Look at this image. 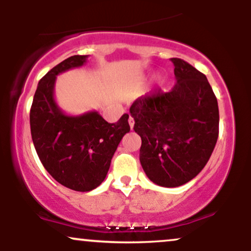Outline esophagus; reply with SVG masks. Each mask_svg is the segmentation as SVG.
<instances>
[{
	"instance_id": "1",
	"label": "esophagus",
	"mask_w": 251,
	"mask_h": 251,
	"mask_svg": "<svg viewBox=\"0 0 251 251\" xmlns=\"http://www.w3.org/2000/svg\"><path fill=\"white\" fill-rule=\"evenodd\" d=\"M128 124H129V127H131V129L133 128V126H134V119L132 117H129L128 118Z\"/></svg>"
}]
</instances>
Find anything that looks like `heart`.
I'll use <instances>...</instances> for the list:
<instances>
[{
	"instance_id": "obj_1",
	"label": "heart",
	"mask_w": 251,
	"mask_h": 251,
	"mask_svg": "<svg viewBox=\"0 0 251 251\" xmlns=\"http://www.w3.org/2000/svg\"><path fill=\"white\" fill-rule=\"evenodd\" d=\"M165 85H166V79L164 76H159L158 77V81H157V86L159 88H164L165 87Z\"/></svg>"
}]
</instances>
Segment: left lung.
I'll list each match as a JSON object with an SVG mask.
<instances>
[{
	"instance_id": "left-lung-1",
	"label": "left lung",
	"mask_w": 251,
	"mask_h": 251,
	"mask_svg": "<svg viewBox=\"0 0 251 251\" xmlns=\"http://www.w3.org/2000/svg\"><path fill=\"white\" fill-rule=\"evenodd\" d=\"M176 85L168 93L138 98L129 107L142 138L139 159L150 180L176 188L206 165L218 138L220 113L214 91L200 71L172 57Z\"/></svg>"
}]
</instances>
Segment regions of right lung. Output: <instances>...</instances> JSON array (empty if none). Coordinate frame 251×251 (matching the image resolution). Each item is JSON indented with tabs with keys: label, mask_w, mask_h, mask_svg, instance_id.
<instances>
[{
	"label": "right lung",
	"mask_w": 251,
	"mask_h": 251,
	"mask_svg": "<svg viewBox=\"0 0 251 251\" xmlns=\"http://www.w3.org/2000/svg\"><path fill=\"white\" fill-rule=\"evenodd\" d=\"M87 57L73 55L51 68L39 81L30 108L31 139L42 165L57 183L80 192L102 183L120 140L129 132L128 114L109 124L96 111L73 117L56 105V75L81 67Z\"/></svg>",
	"instance_id": "right-lung-1"
}]
</instances>
